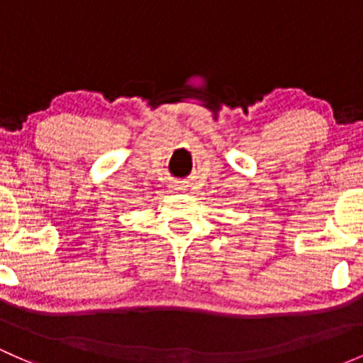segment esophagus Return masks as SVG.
<instances>
[{
  "instance_id": "34e87169",
  "label": "esophagus",
  "mask_w": 363,
  "mask_h": 363,
  "mask_svg": "<svg viewBox=\"0 0 363 363\" xmlns=\"http://www.w3.org/2000/svg\"><path fill=\"white\" fill-rule=\"evenodd\" d=\"M177 186H178V185H177Z\"/></svg>"
}]
</instances>
